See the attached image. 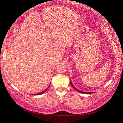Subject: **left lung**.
I'll return each mask as SVG.
<instances>
[{
    "label": "left lung",
    "mask_w": 123,
    "mask_h": 123,
    "mask_svg": "<svg viewBox=\"0 0 123 123\" xmlns=\"http://www.w3.org/2000/svg\"><path fill=\"white\" fill-rule=\"evenodd\" d=\"M70 84H71V85L72 87L74 89H75L76 91H77L78 92H80V93H87V94H88V93H93V92H83V91H79V90H77V89H76L75 87H74V86L73 85V84H72V82H71V81H70Z\"/></svg>",
    "instance_id": "obj_1"
}]
</instances>
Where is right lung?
Instances as JSON below:
<instances>
[{"mask_svg": "<svg viewBox=\"0 0 123 123\" xmlns=\"http://www.w3.org/2000/svg\"><path fill=\"white\" fill-rule=\"evenodd\" d=\"M48 90V88L47 89H46L45 90H44V91H46L47 90ZM43 92H40V93H37V94H36V95H40V94H43ZM34 95V94H33ZM35 95V94H34Z\"/></svg>", "mask_w": 123, "mask_h": 123, "instance_id": "add662e5", "label": "right lung"}]
</instances>
